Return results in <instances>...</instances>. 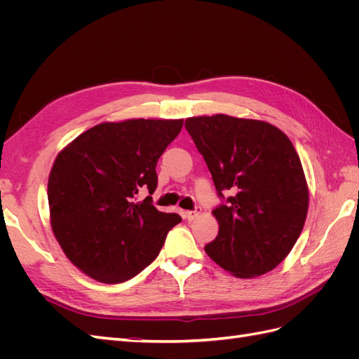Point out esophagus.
<instances>
[{
  "mask_svg": "<svg viewBox=\"0 0 359 359\" xmlns=\"http://www.w3.org/2000/svg\"><path fill=\"white\" fill-rule=\"evenodd\" d=\"M201 211H202L201 206H196V208L191 210V211H184V217H186L189 222H191V220L196 219V217L201 214Z\"/></svg>",
  "mask_w": 359,
  "mask_h": 359,
  "instance_id": "esophagus-1",
  "label": "esophagus"
}]
</instances>
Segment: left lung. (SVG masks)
<instances>
[{
    "instance_id": "left-lung-1",
    "label": "left lung",
    "mask_w": 359,
    "mask_h": 359,
    "mask_svg": "<svg viewBox=\"0 0 359 359\" xmlns=\"http://www.w3.org/2000/svg\"><path fill=\"white\" fill-rule=\"evenodd\" d=\"M186 128L208 166L222 203L219 235L205 252L241 278L274 269L306 222L309 189L289 137L265 121L193 116Z\"/></svg>"
}]
</instances>
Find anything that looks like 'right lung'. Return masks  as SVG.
<instances>
[{"label":"right lung","instance_id":"1","mask_svg":"<svg viewBox=\"0 0 359 359\" xmlns=\"http://www.w3.org/2000/svg\"><path fill=\"white\" fill-rule=\"evenodd\" d=\"M182 119H127L86 130L53 163L48 201L53 233L72 262L102 283H123L158 256L181 222L153 198L160 156Z\"/></svg>","mask_w":359,"mask_h":359}]
</instances>
